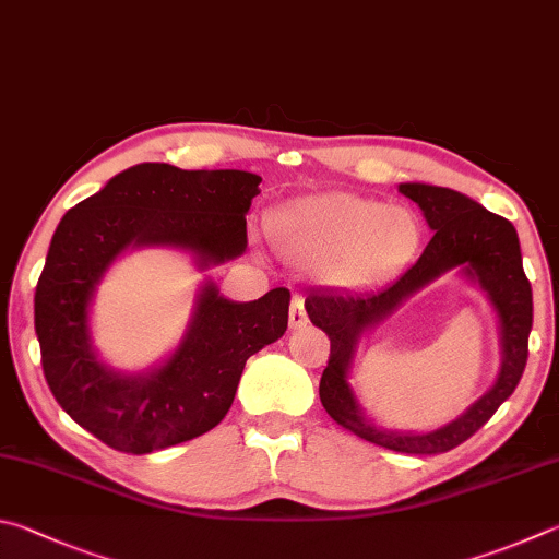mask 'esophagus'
<instances>
[{
	"instance_id": "34e87169",
	"label": "esophagus",
	"mask_w": 559,
	"mask_h": 559,
	"mask_svg": "<svg viewBox=\"0 0 559 559\" xmlns=\"http://www.w3.org/2000/svg\"><path fill=\"white\" fill-rule=\"evenodd\" d=\"M307 311H305V297L295 295L292 297V307H289V329H301L307 326Z\"/></svg>"
}]
</instances>
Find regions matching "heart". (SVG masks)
<instances>
[{"label": "heart", "mask_w": 559, "mask_h": 559, "mask_svg": "<svg viewBox=\"0 0 559 559\" xmlns=\"http://www.w3.org/2000/svg\"><path fill=\"white\" fill-rule=\"evenodd\" d=\"M274 235L301 260H326L331 282L368 285L413 260L423 228L405 205L331 191L309 195L280 213Z\"/></svg>", "instance_id": "1"}]
</instances>
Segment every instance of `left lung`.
Masks as SVG:
<instances>
[{"instance_id": "8db88e82", "label": "left lung", "mask_w": 559, "mask_h": 559, "mask_svg": "<svg viewBox=\"0 0 559 559\" xmlns=\"http://www.w3.org/2000/svg\"><path fill=\"white\" fill-rule=\"evenodd\" d=\"M400 193L415 201L429 230H435L415 264L385 287L338 295L334 289H311L305 309L311 324L331 341L329 366L321 376L319 397L326 413L348 432L370 444L403 454H442L466 442L501 407L521 380L527 364V336L533 329V289L523 272L521 242L511 221L486 211L468 195L432 183H400ZM459 266L486 292L499 317L502 368L495 385L452 424L429 433H403L376 428L362 415L347 373L355 348L366 330L384 320L429 281Z\"/></svg>"}]
</instances>
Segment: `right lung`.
<instances>
[{"label":"right lung","instance_id":"right-lung-1","mask_svg":"<svg viewBox=\"0 0 559 559\" xmlns=\"http://www.w3.org/2000/svg\"><path fill=\"white\" fill-rule=\"evenodd\" d=\"M260 181L238 169L183 171L146 162L112 176L58 223L34 297L44 376L58 405L117 452L150 454L218 425L245 360L285 336L289 289L230 301L209 280L174 354L144 373H122L93 346L97 285L136 248L189 252L201 270L240 258Z\"/></svg>","mask_w":559,"mask_h":559}]
</instances>
